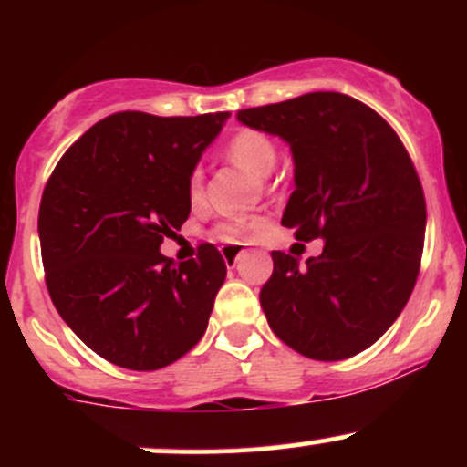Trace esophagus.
Listing matches in <instances>:
<instances>
[{
    "instance_id": "esophagus-1",
    "label": "esophagus",
    "mask_w": 467,
    "mask_h": 467,
    "mask_svg": "<svg viewBox=\"0 0 467 467\" xmlns=\"http://www.w3.org/2000/svg\"><path fill=\"white\" fill-rule=\"evenodd\" d=\"M241 250H244V245L241 244H230V245H223L222 248V254H223V261H226V265L233 267L234 264H237Z\"/></svg>"
}]
</instances>
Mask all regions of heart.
I'll return each mask as SVG.
<instances>
[{
	"label": "heart",
	"mask_w": 467,
	"mask_h": 467,
	"mask_svg": "<svg viewBox=\"0 0 467 467\" xmlns=\"http://www.w3.org/2000/svg\"><path fill=\"white\" fill-rule=\"evenodd\" d=\"M226 155L234 164L244 166V169L252 171L254 175H267L272 173V169H275L278 151H276V144L272 142V138L265 136V133L254 131V130H241L234 133V136L230 138V142L226 144ZM189 197L192 203L202 202L203 197L202 169H195L191 173ZM264 228H265L264 217H256V215L239 217V219H230V222L219 223L215 234L217 239L233 244V241L237 239L254 237V234H259Z\"/></svg>",
	"instance_id": "heart-1"
}]
</instances>
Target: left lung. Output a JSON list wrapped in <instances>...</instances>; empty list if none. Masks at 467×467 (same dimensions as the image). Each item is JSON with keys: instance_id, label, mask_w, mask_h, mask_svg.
<instances>
[{"instance_id": "left-lung-1", "label": "left lung", "mask_w": 467, "mask_h": 467, "mask_svg": "<svg viewBox=\"0 0 467 467\" xmlns=\"http://www.w3.org/2000/svg\"><path fill=\"white\" fill-rule=\"evenodd\" d=\"M278 136L294 160L281 223L323 239L305 265L272 252L261 307L275 334L305 358L356 356L384 336L420 272L426 200L404 144L382 116L347 94L312 92L237 114Z\"/></svg>"}]
</instances>
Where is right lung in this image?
<instances>
[{"label":"right lung","mask_w":467,"mask_h":467,"mask_svg":"<svg viewBox=\"0 0 467 467\" xmlns=\"http://www.w3.org/2000/svg\"><path fill=\"white\" fill-rule=\"evenodd\" d=\"M228 118L120 111L85 131L47 180V292L69 329L111 364L169 367L206 331L226 261L206 244L175 264L160 245L189 219L191 173Z\"/></svg>","instance_id":"right-lung-1"}]
</instances>
